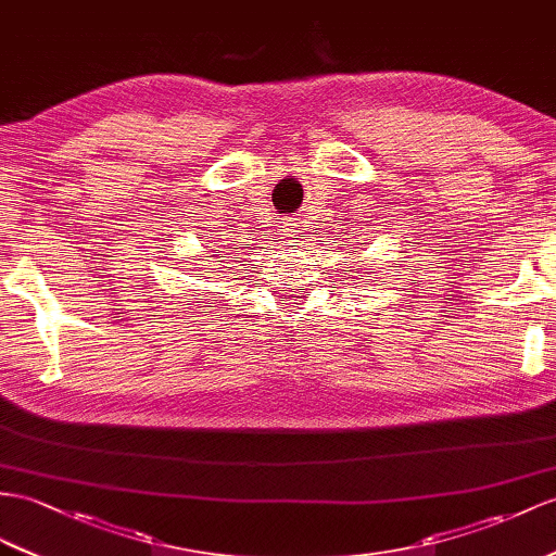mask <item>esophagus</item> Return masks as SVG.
<instances>
[{
	"label": "esophagus",
	"mask_w": 556,
	"mask_h": 556,
	"mask_svg": "<svg viewBox=\"0 0 556 556\" xmlns=\"http://www.w3.org/2000/svg\"><path fill=\"white\" fill-rule=\"evenodd\" d=\"M282 238H288V240H294V238H300V228H296V224L294 222H282Z\"/></svg>",
	"instance_id": "esophagus-1"
}]
</instances>
